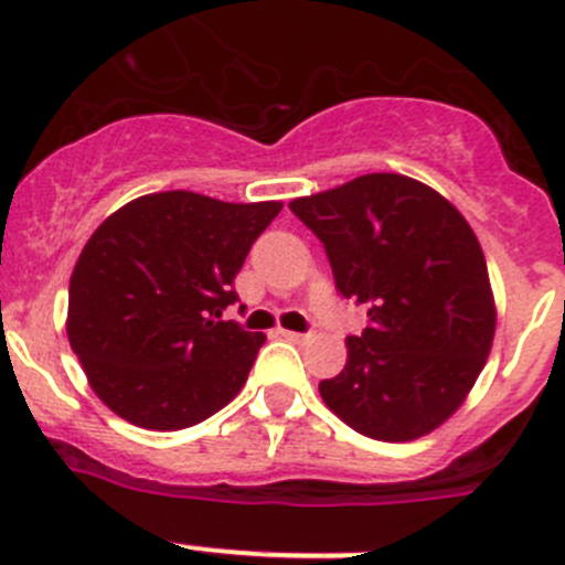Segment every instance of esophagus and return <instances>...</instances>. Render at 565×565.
<instances>
[{"label":"esophagus","mask_w":565,"mask_h":565,"mask_svg":"<svg viewBox=\"0 0 565 565\" xmlns=\"http://www.w3.org/2000/svg\"><path fill=\"white\" fill-rule=\"evenodd\" d=\"M278 333H281L284 339L295 341V344H303V341H309V333H298V330H278Z\"/></svg>","instance_id":"esophagus-1"}]
</instances>
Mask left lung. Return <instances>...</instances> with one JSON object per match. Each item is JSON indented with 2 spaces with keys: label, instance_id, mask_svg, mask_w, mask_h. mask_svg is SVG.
Listing matches in <instances>:
<instances>
[{
  "label": "left lung",
  "instance_id": "8db88e82",
  "mask_svg": "<svg viewBox=\"0 0 565 565\" xmlns=\"http://www.w3.org/2000/svg\"><path fill=\"white\" fill-rule=\"evenodd\" d=\"M319 237L335 289L369 309L324 404L361 435L404 443L465 402L494 339L483 250L448 199L404 174H363L289 202Z\"/></svg>",
  "mask_w": 565,
  "mask_h": 565
}]
</instances>
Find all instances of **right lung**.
<instances>
[{"mask_svg":"<svg viewBox=\"0 0 565 565\" xmlns=\"http://www.w3.org/2000/svg\"><path fill=\"white\" fill-rule=\"evenodd\" d=\"M281 202L191 191L139 196L108 215L67 289V339L100 402L141 429L172 431L230 404L265 335L221 319L235 276Z\"/></svg>","mask_w":565,"mask_h":565,"instance_id":"1","label":"right lung"}]
</instances>
